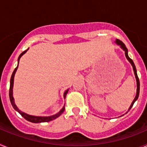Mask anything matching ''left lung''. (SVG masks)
<instances>
[{"label":"left lung","instance_id":"obj_1","mask_svg":"<svg viewBox=\"0 0 147 147\" xmlns=\"http://www.w3.org/2000/svg\"><path fill=\"white\" fill-rule=\"evenodd\" d=\"M115 43L117 44V45H120V47L121 48V49L124 51V52H125V56H126V57H127V60H128L129 62H130V64L132 65V68H133V71H134V74H135V76H136V82H137V91H136V97H135L134 100L132 101V104H131V105H130V107H129V109H128V111H129V110H130V109L132 108V106H133V105H134V103H135V102H136V101L138 99V96H139L140 82H139V80H138V77L137 71H136V65H135L133 61H132V59H131L129 57V56H128V50H127V47H126V46H125V45H124V44L123 43V42H122L121 41V40H118V39H116V40H115ZM128 111H127V112H128Z\"/></svg>","mask_w":147,"mask_h":147}]
</instances>
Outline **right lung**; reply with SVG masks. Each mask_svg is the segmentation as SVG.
Wrapping results in <instances>:
<instances>
[{"label":"right lung","mask_w":147,"mask_h":147,"mask_svg":"<svg viewBox=\"0 0 147 147\" xmlns=\"http://www.w3.org/2000/svg\"><path fill=\"white\" fill-rule=\"evenodd\" d=\"M28 49L26 51H24L23 52H22L21 54H20V56H19V57H18V64H19V61H20V57H21L22 56L25 54L26 52L27 51H28ZM18 66L15 67V69L14 70V71H13L12 75H11V80H10L9 98H10V102H11V105H12L13 108L15 109L16 111H18V112L19 113H20V115H21L22 116H23V117L26 119V120L28 121H30V122H32V123H41V122L50 121L54 120V119H57V118L59 117L60 115H62V113L64 112V110H65V106L62 107V109H61L60 111H59V113H57L55 114V115H51V116H35V115H28V114L26 113H23V112H22V111H20V110L18 108V107H17L16 105H15V99H14V98H13V85H14V77H15V73H16L17 70H18ZM67 92H68V89L65 91L64 98H65L66 95H67Z\"/></svg>","instance_id":"obj_1"}]
</instances>
